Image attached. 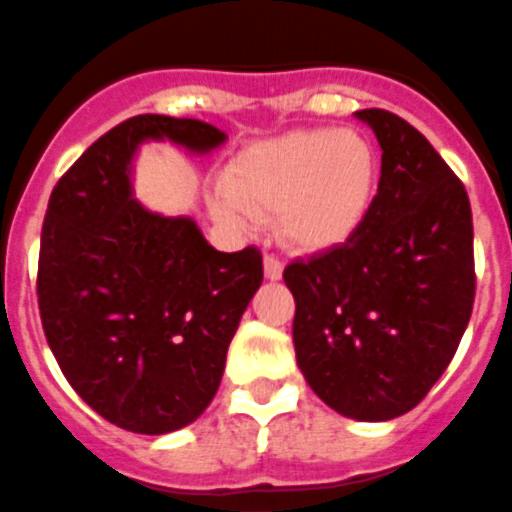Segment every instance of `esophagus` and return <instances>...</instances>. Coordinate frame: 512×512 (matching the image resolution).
I'll list each match as a JSON object with an SVG mask.
<instances>
[{
    "label": "esophagus",
    "mask_w": 512,
    "mask_h": 512,
    "mask_svg": "<svg viewBox=\"0 0 512 512\" xmlns=\"http://www.w3.org/2000/svg\"><path fill=\"white\" fill-rule=\"evenodd\" d=\"M282 269H285V266H282V261H279L277 256H272V253H266V256H264V274H266V279H272V282H277V279L282 277Z\"/></svg>",
    "instance_id": "esophagus-1"
}]
</instances>
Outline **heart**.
<instances>
[{"mask_svg": "<svg viewBox=\"0 0 512 512\" xmlns=\"http://www.w3.org/2000/svg\"><path fill=\"white\" fill-rule=\"evenodd\" d=\"M378 155L357 131L303 129L264 139L233 157L209 196L214 220L251 227L277 217L298 251H329L360 230L373 207Z\"/></svg>", "mask_w": 512, "mask_h": 512, "instance_id": "1", "label": "heart"}]
</instances>
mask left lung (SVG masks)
Returning a JSON list of instances; mask_svg holds the SVG:
<instances>
[{
    "instance_id": "obj_1",
    "label": "left lung",
    "mask_w": 512,
    "mask_h": 512,
    "mask_svg": "<svg viewBox=\"0 0 512 512\" xmlns=\"http://www.w3.org/2000/svg\"><path fill=\"white\" fill-rule=\"evenodd\" d=\"M381 144L368 217L342 246L292 261V342L323 404L360 422L401 417L456 355L474 305L464 183L396 113H355Z\"/></svg>"
}]
</instances>
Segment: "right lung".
Instances as JSON below:
<instances>
[{"instance_id":"right-lung-1","label":"right lung","mask_w":512,"mask_h":512,"mask_svg":"<svg viewBox=\"0 0 512 512\" xmlns=\"http://www.w3.org/2000/svg\"><path fill=\"white\" fill-rule=\"evenodd\" d=\"M147 139L204 155L227 137L204 121L144 113L90 144L48 199L38 308L82 401L111 425L165 435L214 399L264 261L253 246L214 251L191 217H163L131 196V160Z\"/></svg>"}]
</instances>
